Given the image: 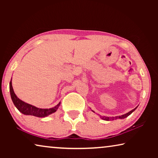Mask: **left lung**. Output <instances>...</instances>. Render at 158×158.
<instances>
[{
    "instance_id": "obj_1",
    "label": "left lung",
    "mask_w": 158,
    "mask_h": 158,
    "mask_svg": "<svg viewBox=\"0 0 158 158\" xmlns=\"http://www.w3.org/2000/svg\"><path fill=\"white\" fill-rule=\"evenodd\" d=\"M137 109V107L135 108L134 109H132V111H130L128 112V113L125 114H123V115H121V116H116V117H112V118H110V117H105V116H100V118L102 119L103 120H105V121H111V120H116V119H118V118H120V119H123V118H125L127 117L129 115H130L132 113V112L135 110V109Z\"/></svg>"
}]
</instances>
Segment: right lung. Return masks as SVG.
I'll use <instances>...</instances> for the list:
<instances>
[{
  "label": "right lung",
  "instance_id": "obj_1",
  "mask_svg": "<svg viewBox=\"0 0 158 158\" xmlns=\"http://www.w3.org/2000/svg\"><path fill=\"white\" fill-rule=\"evenodd\" d=\"M10 91L12 100L13 103H14L15 106L17 108L19 111L25 115H31V116L37 117L47 116L56 111L60 104V102H59L56 106L51 109H39L36 107V106L29 105L28 103H26L23 101L21 100L20 99H19L17 96L15 95L12 88V80L10 82Z\"/></svg>",
  "mask_w": 158,
  "mask_h": 158
}]
</instances>
